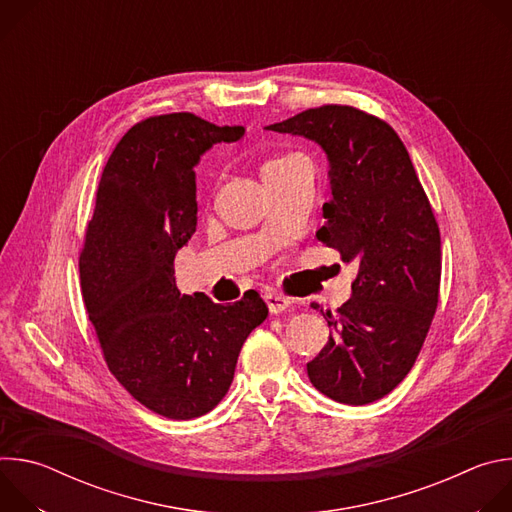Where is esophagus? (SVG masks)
I'll return each instance as SVG.
<instances>
[{
    "label": "esophagus",
    "instance_id": "esophagus-1",
    "mask_svg": "<svg viewBox=\"0 0 512 512\" xmlns=\"http://www.w3.org/2000/svg\"><path fill=\"white\" fill-rule=\"evenodd\" d=\"M265 304H267L271 314H281V312H285L289 308L291 300L281 296V294H265Z\"/></svg>",
    "mask_w": 512,
    "mask_h": 512
}]
</instances>
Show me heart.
<instances>
[{
	"label": "heart",
	"instance_id": "obj_1",
	"mask_svg": "<svg viewBox=\"0 0 512 512\" xmlns=\"http://www.w3.org/2000/svg\"><path fill=\"white\" fill-rule=\"evenodd\" d=\"M289 158V156H287ZM287 158H277V160H271V162H267L263 168H269V166H275V164H279V162H283V160H287Z\"/></svg>",
	"mask_w": 512,
	"mask_h": 512
}]
</instances>
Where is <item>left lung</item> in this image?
Returning a JSON list of instances; mask_svg holds the SVG:
<instances>
[{
	"label": "left lung",
	"instance_id": "obj_1",
	"mask_svg": "<svg viewBox=\"0 0 512 512\" xmlns=\"http://www.w3.org/2000/svg\"><path fill=\"white\" fill-rule=\"evenodd\" d=\"M265 129L316 141L332 200L316 237L356 263L352 296L326 318L330 338L308 362L312 385L346 405L389 395L411 371L440 298L442 243L395 129L348 105L302 111Z\"/></svg>",
	"mask_w": 512,
	"mask_h": 512
}]
</instances>
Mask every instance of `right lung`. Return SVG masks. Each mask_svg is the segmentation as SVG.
<instances>
[{
	"mask_svg": "<svg viewBox=\"0 0 512 512\" xmlns=\"http://www.w3.org/2000/svg\"><path fill=\"white\" fill-rule=\"evenodd\" d=\"M192 113L133 125L103 170L79 259L83 298L109 371L150 411L192 419L221 401L243 342L265 318L259 294L223 306L184 296L174 259L196 231V172L214 143L239 141Z\"/></svg>",
	"mask_w": 512,
	"mask_h": 512,
	"instance_id": "right-lung-1",
	"label": "right lung"
}]
</instances>
